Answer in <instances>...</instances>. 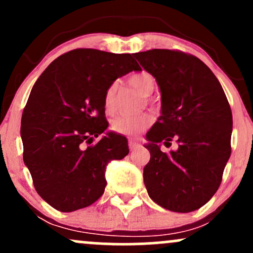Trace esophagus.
Instances as JSON below:
<instances>
[{
    "instance_id": "esophagus-1",
    "label": "esophagus",
    "mask_w": 253,
    "mask_h": 253,
    "mask_svg": "<svg viewBox=\"0 0 253 253\" xmlns=\"http://www.w3.org/2000/svg\"><path fill=\"white\" fill-rule=\"evenodd\" d=\"M128 146H129V150L133 152V151L138 150L139 147H140V144H139L138 141L132 140V139H130V140H128Z\"/></svg>"
}]
</instances>
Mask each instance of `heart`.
<instances>
[{"label": "heart", "instance_id": "b5f03b06", "mask_svg": "<svg viewBox=\"0 0 253 253\" xmlns=\"http://www.w3.org/2000/svg\"><path fill=\"white\" fill-rule=\"evenodd\" d=\"M128 82L132 86L138 90L145 97H149L155 90L156 81L155 77L150 72L143 71L139 74L132 75L128 78ZM115 91H117V85L110 84L107 88L103 96V106L106 112L110 113L113 108V100H114ZM153 123V117L149 113L138 115V117H118L112 121L110 128L113 132L120 133V134L126 135H136L138 133L147 129Z\"/></svg>", "mask_w": 253, "mask_h": 253}]
</instances>
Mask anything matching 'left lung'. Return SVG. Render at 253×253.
Returning a JSON list of instances; mask_svg holds the SVG:
<instances>
[{
    "label": "left lung",
    "mask_w": 253,
    "mask_h": 253,
    "mask_svg": "<svg viewBox=\"0 0 253 253\" xmlns=\"http://www.w3.org/2000/svg\"><path fill=\"white\" fill-rule=\"evenodd\" d=\"M156 78L162 115L147 132L150 162L144 168L149 196L171 211L189 213L219 189L231 156L232 110L215 75L202 60L178 50L153 48L133 54ZM175 138L179 150L159 145Z\"/></svg>",
    "instance_id": "obj_1"
}]
</instances>
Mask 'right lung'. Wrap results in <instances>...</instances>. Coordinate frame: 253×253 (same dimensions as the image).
I'll use <instances>...</instances> for the list:
<instances>
[{
	"label": "right lung",
	"instance_id": "1",
	"mask_svg": "<svg viewBox=\"0 0 253 253\" xmlns=\"http://www.w3.org/2000/svg\"><path fill=\"white\" fill-rule=\"evenodd\" d=\"M141 70L129 53L76 48L40 75L21 119L24 162L37 193L54 210L74 211L102 196L104 170L128 155L127 139L107 133L104 92L130 71Z\"/></svg>",
	"mask_w": 253,
	"mask_h": 253
}]
</instances>
